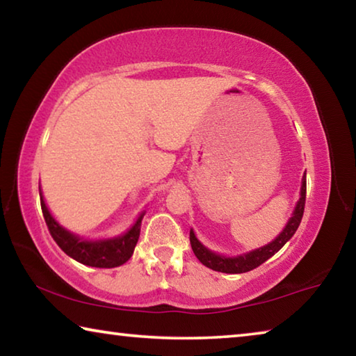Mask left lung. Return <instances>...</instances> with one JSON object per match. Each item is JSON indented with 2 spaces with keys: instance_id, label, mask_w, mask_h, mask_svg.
I'll return each instance as SVG.
<instances>
[{
  "instance_id": "8db88e82",
  "label": "left lung",
  "mask_w": 356,
  "mask_h": 356,
  "mask_svg": "<svg viewBox=\"0 0 356 356\" xmlns=\"http://www.w3.org/2000/svg\"><path fill=\"white\" fill-rule=\"evenodd\" d=\"M305 202H306V179H303L301 182V196L300 201L295 207L293 216L289 220L287 226L284 227L278 237H276L272 243L262 246V248L254 250L248 252V254L243 256H237V257H225L220 254H215V252L209 251L206 246H202L200 243V240L196 238L195 232L190 231V243H191V250L195 252V256L200 259V262L206 267L215 270V272H221V273H245L250 272V270H254L259 265L264 264L267 259L272 257L275 252H278L282 246L286 245L287 240H291V237L297 231L301 218H303V212H305Z\"/></svg>"
}]
</instances>
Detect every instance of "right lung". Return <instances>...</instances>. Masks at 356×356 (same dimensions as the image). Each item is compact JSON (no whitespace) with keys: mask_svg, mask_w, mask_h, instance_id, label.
I'll return each mask as SVG.
<instances>
[{"mask_svg":"<svg viewBox=\"0 0 356 356\" xmlns=\"http://www.w3.org/2000/svg\"><path fill=\"white\" fill-rule=\"evenodd\" d=\"M40 207L53 240H55L65 254L75 259L80 264L97 268H113L125 264L134 254L138 238H140L141 220L144 213L140 215V218L136 220L135 225L130 227V231L125 232L124 236L110 240H99V242H88V240H80L75 237L74 234H70L58 225L55 218L48 212L42 193Z\"/></svg>","mask_w":356,"mask_h":356,"instance_id":"add662e5","label":"right lung"}]
</instances>
